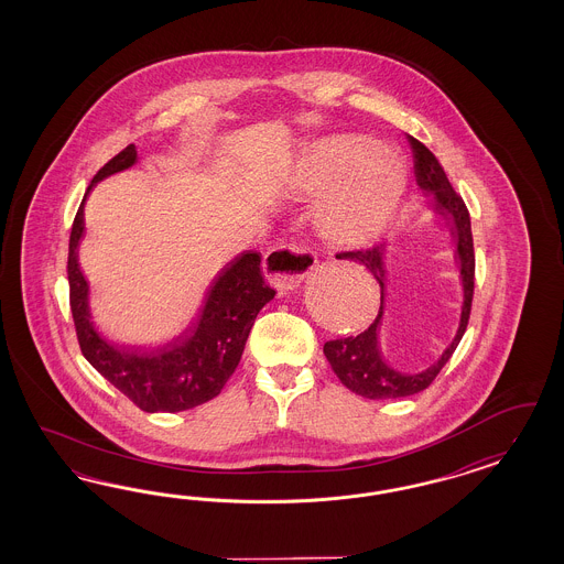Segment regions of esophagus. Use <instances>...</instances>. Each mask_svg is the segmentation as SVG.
I'll return each mask as SVG.
<instances>
[{
    "instance_id": "1",
    "label": "esophagus",
    "mask_w": 564,
    "mask_h": 564,
    "mask_svg": "<svg viewBox=\"0 0 564 564\" xmlns=\"http://www.w3.org/2000/svg\"><path fill=\"white\" fill-rule=\"evenodd\" d=\"M316 258L300 246H279L264 254L262 271L279 291L300 288L306 274L314 269Z\"/></svg>"
}]
</instances>
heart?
Listing matches in <instances>:
<instances>
[{
	"label": "heart",
	"instance_id": "obj_1",
	"mask_svg": "<svg viewBox=\"0 0 564 564\" xmlns=\"http://www.w3.org/2000/svg\"><path fill=\"white\" fill-rule=\"evenodd\" d=\"M291 194L318 198L316 234L337 250H364L384 238L410 196L408 161L375 138L312 140L291 165Z\"/></svg>",
	"mask_w": 564,
	"mask_h": 564
}]
</instances>
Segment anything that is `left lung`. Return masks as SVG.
I'll use <instances>...</instances> for the list:
<instances>
[{
	"mask_svg": "<svg viewBox=\"0 0 564 564\" xmlns=\"http://www.w3.org/2000/svg\"><path fill=\"white\" fill-rule=\"evenodd\" d=\"M415 159V177L417 186L424 192L436 215L443 217V227L448 231L451 243L455 248V264L459 269L462 281L463 302L462 316L455 337L446 345L443 354L427 364L422 370H403L393 366L384 349H382V325L387 318V248L380 243L366 252H343L337 254L339 260H354L366 267L375 274L380 285V310L375 323L368 326L358 337H347L337 341L325 343V356L333 366L335 375L339 376L343 384L351 393L366 397V399H403L411 394L424 391L430 382L443 370L444 364L451 359L453 351L463 339V333L469 323L471 300H474V276H476V257H474V238H471V221L465 208L462 196L446 180L438 159L427 151L426 147L408 137Z\"/></svg>",
	"mask_w": 564,
	"mask_h": 564,
	"instance_id": "obj_1",
	"label": "left lung"
}]
</instances>
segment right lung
I'll list each match as a JSON object with an SVG mask.
<instances>
[{
  "label": "right lung",
  "mask_w": 564,
  "mask_h": 564,
  "mask_svg": "<svg viewBox=\"0 0 564 564\" xmlns=\"http://www.w3.org/2000/svg\"><path fill=\"white\" fill-rule=\"evenodd\" d=\"M137 161V147H126L102 165L86 189L69 234V307L88 364L140 410L175 413L203 405L221 393L238 368L258 312L273 300L274 290L264 283L260 254L246 250L217 273L192 323L167 345L142 351L118 349L107 341L90 318V291L78 264V248L85 238V203L101 180L130 170Z\"/></svg>",
  "instance_id": "right-lung-1"
}]
</instances>
